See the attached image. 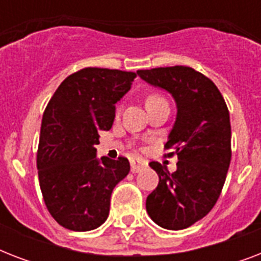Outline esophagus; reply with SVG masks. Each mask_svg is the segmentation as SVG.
Segmentation results:
<instances>
[{"instance_id": "1", "label": "esophagus", "mask_w": 261, "mask_h": 261, "mask_svg": "<svg viewBox=\"0 0 261 261\" xmlns=\"http://www.w3.org/2000/svg\"><path fill=\"white\" fill-rule=\"evenodd\" d=\"M130 164H131V172H133V173H138V172L143 171V169L147 167V161L141 159H133L130 161Z\"/></svg>"}]
</instances>
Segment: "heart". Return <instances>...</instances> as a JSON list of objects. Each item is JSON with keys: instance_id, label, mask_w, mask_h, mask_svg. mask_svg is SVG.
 I'll use <instances>...</instances> for the list:
<instances>
[{"instance_id": "1", "label": "heart", "mask_w": 261, "mask_h": 261, "mask_svg": "<svg viewBox=\"0 0 261 261\" xmlns=\"http://www.w3.org/2000/svg\"><path fill=\"white\" fill-rule=\"evenodd\" d=\"M160 102H167V100L160 96L159 93H150L146 97V107L155 106V104H160Z\"/></svg>"}]
</instances>
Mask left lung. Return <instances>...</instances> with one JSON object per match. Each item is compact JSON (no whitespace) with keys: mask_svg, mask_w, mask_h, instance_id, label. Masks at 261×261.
I'll return each instance as SVG.
<instances>
[{"mask_svg":"<svg viewBox=\"0 0 261 261\" xmlns=\"http://www.w3.org/2000/svg\"><path fill=\"white\" fill-rule=\"evenodd\" d=\"M137 74L173 96L177 116L165 149L177 155L169 173L157 161L150 165L159 186L146 199V210L159 226L181 230L206 217L218 200L231 159L229 110L215 84L188 66L155 67Z\"/></svg>","mask_w":261,"mask_h":261,"instance_id":"8db88e82","label":"left lung"}]
</instances>
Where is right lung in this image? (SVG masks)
I'll return each instance as SVG.
<instances>
[{
  "label": "right lung",
  "instance_id": "obj_1",
  "mask_svg": "<svg viewBox=\"0 0 261 261\" xmlns=\"http://www.w3.org/2000/svg\"><path fill=\"white\" fill-rule=\"evenodd\" d=\"M133 71L85 67L55 90L42 119L38 174L51 217L69 230L106 222L111 194L130 172L126 157L96 159L98 131L110 130L115 104L130 90Z\"/></svg>",
  "mask_w": 261,
  "mask_h": 261
}]
</instances>
